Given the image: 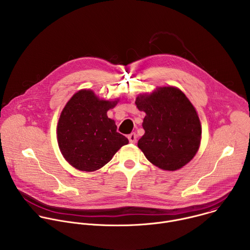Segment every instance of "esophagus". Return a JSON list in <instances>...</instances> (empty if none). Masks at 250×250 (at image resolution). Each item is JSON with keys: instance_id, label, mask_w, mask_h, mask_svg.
<instances>
[{"instance_id": "esophagus-1", "label": "esophagus", "mask_w": 250, "mask_h": 250, "mask_svg": "<svg viewBox=\"0 0 250 250\" xmlns=\"http://www.w3.org/2000/svg\"><path fill=\"white\" fill-rule=\"evenodd\" d=\"M127 138H128V140H129L130 144H135V142H136V138H137V135H136L134 132H131L130 134H128Z\"/></svg>"}]
</instances>
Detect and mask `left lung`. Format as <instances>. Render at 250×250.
I'll use <instances>...</instances> for the list:
<instances>
[{
	"label": "left lung",
	"instance_id": "left-lung-1",
	"mask_svg": "<svg viewBox=\"0 0 250 250\" xmlns=\"http://www.w3.org/2000/svg\"><path fill=\"white\" fill-rule=\"evenodd\" d=\"M135 104L146 114L142 123L146 133L137 144L146 157L163 170L175 171L186 165L199 149L202 128L185 94L163 87L138 96Z\"/></svg>",
	"mask_w": 250,
	"mask_h": 250
}]
</instances>
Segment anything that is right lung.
<instances>
[{
	"mask_svg": "<svg viewBox=\"0 0 250 250\" xmlns=\"http://www.w3.org/2000/svg\"><path fill=\"white\" fill-rule=\"evenodd\" d=\"M118 101L100 100L90 90L76 93L66 104L58 125L57 139L64 158L78 170L95 171L108 163L128 144L106 116Z\"/></svg>",
	"mask_w": 250,
	"mask_h": 250,
	"instance_id": "obj_1",
	"label": "right lung"
}]
</instances>
